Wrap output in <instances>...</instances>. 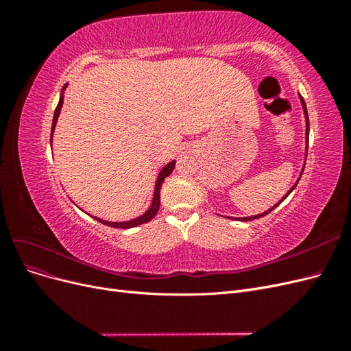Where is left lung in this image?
<instances>
[{
    "label": "left lung",
    "mask_w": 351,
    "mask_h": 351,
    "mask_svg": "<svg viewBox=\"0 0 351 351\" xmlns=\"http://www.w3.org/2000/svg\"><path fill=\"white\" fill-rule=\"evenodd\" d=\"M300 99H302V104H303V108H304V114H306V141H307V145H309V117H307V110H306V104H304V101H303V98L300 97ZM297 186V183L291 187V190H290V192L289 193H287L285 196H284V199L287 197V196H289L291 192H293V190H294V187ZM282 199V200H284ZM282 200H280V204H281V202ZM280 204H277V205H275L274 208H271V209H268L267 212H263V214H261V215H256V217H247V218H236V219H239V221H252V219H256V218H261V217H263V215H268L269 214V212L271 210H274L275 208H277ZM230 218V217H228Z\"/></svg>",
    "instance_id": "left-lung-1"
}]
</instances>
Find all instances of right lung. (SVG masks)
Listing matches in <instances>:
<instances>
[{
	"label": "right lung",
	"instance_id": "1",
	"mask_svg": "<svg viewBox=\"0 0 351 351\" xmlns=\"http://www.w3.org/2000/svg\"><path fill=\"white\" fill-rule=\"evenodd\" d=\"M61 107H62V97L60 98V102H58L57 108H56L54 119H52V129H51V132H54V127H56L57 119H58V115H60ZM51 134H52V133H51ZM174 165H176V161L169 162L168 165H165V167L161 169V173H159L158 180H156L152 206L149 208V210L145 212V214H143L142 217L136 218V219H132V221H125V222H110V221H102V219H99V218H95V219H98L99 222H102V224L108 226V227H114V228H132V227H137V226H141V224H145V222H147V221H151V219L156 215V212H158V209H159V204H161V195H159V193H161V187H162L164 180H165L169 174L173 173Z\"/></svg>",
	"mask_w": 351,
	"mask_h": 351
}]
</instances>
